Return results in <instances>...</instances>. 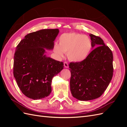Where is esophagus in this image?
I'll use <instances>...</instances> for the list:
<instances>
[{"label": "esophagus", "mask_w": 127, "mask_h": 127, "mask_svg": "<svg viewBox=\"0 0 127 127\" xmlns=\"http://www.w3.org/2000/svg\"><path fill=\"white\" fill-rule=\"evenodd\" d=\"M64 67H65V68H68L69 67V66H68V63H67V62H64Z\"/></svg>", "instance_id": "1"}]
</instances>
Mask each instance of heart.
<instances>
[{
    "mask_svg": "<svg viewBox=\"0 0 127 127\" xmlns=\"http://www.w3.org/2000/svg\"><path fill=\"white\" fill-rule=\"evenodd\" d=\"M92 49L90 39L83 34L64 33L59 39V44L53 45V51L60 57L67 53L68 59L74 63H80L89 56Z\"/></svg>",
    "mask_w": 127,
    "mask_h": 127,
    "instance_id": "heart-1",
    "label": "heart"
}]
</instances>
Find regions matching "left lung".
<instances>
[{
	"mask_svg": "<svg viewBox=\"0 0 127 127\" xmlns=\"http://www.w3.org/2000/svg\"><path fill=\"white\" fill-rule=\"evenodd\" d=\"M92 48L87 58L69 64L71 72L70 91L80 101L97 98L106 90L113 72V54L101 37L90 34Z\"/></svg>",
	"mask_w": 127,
	"mask_h": 127,
	"instance_id": "1",
	"label": "left lung"
}]
</instances>
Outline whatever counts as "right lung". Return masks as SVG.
<instances>
[{"instance_id":"right-lung-1","label":"right lung","mask_w":127,"mask_h":127,"mask_svg":"<svg viewBox=\"0 0 127 127\" xmlns=\"http://www.w3.org/2000/svg\"><path fill=\"white\" fill-rule=\"evenodd\" d=\"M58 29H44L27 34L17 45L14 57V76L26 96L43 98L51 93L53 77L64 68V63L45 55L52 50Z\"/></svg>"}]
</instances>
